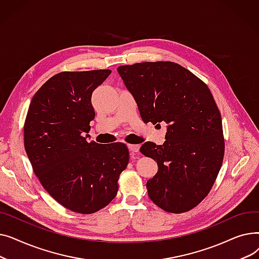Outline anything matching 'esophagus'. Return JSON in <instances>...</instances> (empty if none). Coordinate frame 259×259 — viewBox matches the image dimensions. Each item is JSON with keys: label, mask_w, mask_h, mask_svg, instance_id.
Segmentation results:
<instances>
[{"label": "esophagus", "mask_w": 259, "mask_h": 259, "mask_svg": "<svg viewBox=\"0 0 259 259\" xmlns=\"http://www.w3.org/2000/svg\"><path fill=\"white\" fill-rule=\"evenodd\" d=\"M128 148L132 153H138L140 151V146L139 145H128Z\"/></svg>", "instance_id": "1"}]
</instances>
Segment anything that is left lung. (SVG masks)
I'll list each match as a JSON object with an SVG mask.
<instances>
[{
    "label": "left lung",
    "instance_id": "8db88e82",
    "mask_svg": "<svg viewBox=\"0 0 259 259\" xmlns=\"http://www.w3.org/2000/svg\"><path fill=\"white\" fill-rule=\"evenodd\" d=\"M117 72L143 120L167 125L164 144L146 142L140 149L158 166L146 185L149 197L167 212L193 209L210 192L225 153L222 116L210 89L172 62L119 66Z\"/></svg>",
    "mask_w": 259,
    "mask_h": 259
}]
</instances>
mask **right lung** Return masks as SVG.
I'll return each mask as SVG.
<instances>
[{
  "label": "right lung",
  "mask_w": 259,
  "mask_h": 259,
  "mask_svg": "<svg viewBox=\"0 0 259 259\" xmlns=\"http://www.w3.org/2000/svg\"><path fill=\"white\" fill-rule=\"evenodd\" d=\"M111 70L61 72L31 100L24 126L25 150L46 191L65 208L91 214L116 195L129 161L125 144L101 145L84 137L95 112L92 92Z\"/></svg>",
  "instance_id": "1"
}]
</instances>
